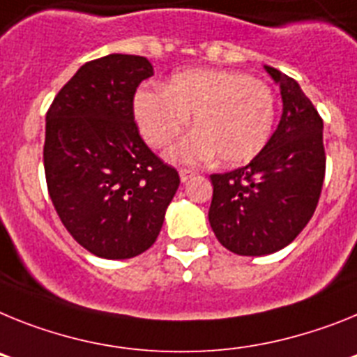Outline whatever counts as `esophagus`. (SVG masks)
Here are the masks:
<instances>
[{
    "mask_svg": "<svg viewBox=\"0 0 357 357\" xmlns=\"http://www.w3.org/2000/svg\"><path fill=\"white\" fill-rule=\"evenodd\" d=\"M194 176H196V172H194V170H190V169H181V170H179V178H181L183 183H187L188 179L194 178Z\"/></svg>",
    "mask_w": 357,
    "mask_h": 357,
    "instance_id": "esophagus-1",
    "label": "esophagus"
}]
</instances>
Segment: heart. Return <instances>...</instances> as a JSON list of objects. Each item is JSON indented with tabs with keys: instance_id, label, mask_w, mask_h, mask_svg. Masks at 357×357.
<instances>
[{
	"instance_id": "b5f03b06",
	"label": "heart",
	"mask_w": 357,
	"mask_h": 357,
	"mask_svg": "<svg viewBox=\"0 0 357 357\" xmlns=\"http://www.w3.org/2000/svg\"><path fill=\"white\" fill-rule=\"evenodd\" d=\"M135 119L151 147L169 144L192 114V129L169 149L179 163L219 156L225 165L253 160L268 144L275 123V95L266 82L234 70L194 68L179 71L165 89H140Z\"/></svg>"
}]
</instances>
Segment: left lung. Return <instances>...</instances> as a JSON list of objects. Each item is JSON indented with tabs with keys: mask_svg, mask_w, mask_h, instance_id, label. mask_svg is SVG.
Wrapping results in <instances>:
<instances>
[{
	"mask_svg": "<svg viewBox=\"0 0 357 357\" xmlns=\"http://www.w3.org/2000/svg\"><path fill=\"white\" fill-rule=\"evenodd\" d=\"M264 68L284 102L277 131L246 167L210 176V226L226 250L246 257L293 243L311 221L325 178L324 120L296 80Z\"/></svg>",
	"mask_w": 357,
	"mask_h": 357,
	"instance_id": "obj_1",
	"label": "left lung"
}]
</instances>
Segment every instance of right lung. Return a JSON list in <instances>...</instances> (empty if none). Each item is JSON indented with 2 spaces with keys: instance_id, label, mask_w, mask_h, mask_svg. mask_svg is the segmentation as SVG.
Returning a JSON list of instances; mask_svg holds the SVG:
<instances>
[{
  "instance_id": "obj_1",
  "label": "right lung",
  "mask_w": 357,
  "mask_h": 357,
  "mask_svg": "<svg viewBox=\"0 0 357 357\" xmlns=\"http://www.w3.org/2000/svg\"><path fill=\"white\" fill-rule=\"evenodd\" d=\"M154 75L140 55L89 61L46 113V185L64 228L102 259H132L153 246L179 174L142 140L136 88Z\"/></svg>"
}]
</instances>
